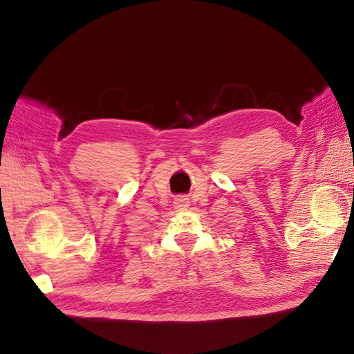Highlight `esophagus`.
<instances>
[{"instance_id":"34e87169","label":"esophagus","mask_w":354,"mask_h":354,"mask_svg":"<svg viewBox=\"0 0 354 354\" xmlns=\"http://www.w3.org/2000/svg\"><path fill=\"white\" fill-rule=\"evenodd\" d=\"M176 207L177 208H186V207H189V198L187 196H178V198H176Z\"/></svg>"}]
</instances>
